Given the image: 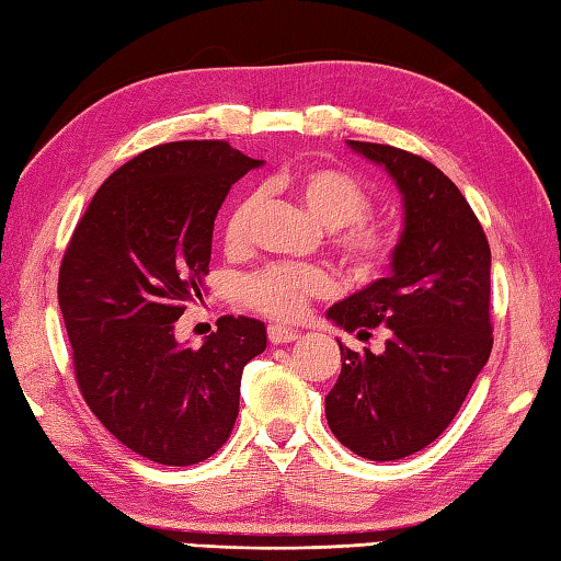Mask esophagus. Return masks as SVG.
<instances>
[{
    "instance_id": "esophagus-1",
    "label": "esophagus",
    "mask_w": 561,
    "mask_h": 561,
    "mask_svg": "<svg viewBox=\"0 0 561 561\" xmlns=\"http://www.w3.org/2000/svg\"><path fill=\"white\" fill-rule=\"evenodd\" d=\"M298 330H293V327H280V324H271L268 327V340L271 344H288L298 340Z\"/></svg>"
}]
</instances>
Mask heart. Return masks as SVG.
<instances>
[{
  "label": "heart",
  "instance_id": "1",
  "mask_svg": "<svg viewBox=\"0 0 561 561\" xmlns=\"http://www.w3.org/2000/svg\"><path fill=\"white\" fill-rule=\"evenodd\" d=\"M324 229L334 231V249L358 278L376 276L396 251V237L376 221L364 219L371 209L366 190L352 175L336 168H298L276 181ZM259 209V195H244L231 207L225 221V247L244 251L251 239V219ZM332 290V278L320 266H268L251 276L244 298L253 310L273 320H298L312 298Z\"/></svg>",
  "mask_w": 561,
  "mask_h": 561
}]
</instances>
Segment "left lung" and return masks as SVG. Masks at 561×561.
I'll return each instance as SVG.
<instances>
[{
  "label": "left lung",
  "mask_w": 561,
  "mask_h": 561,
  "mask_svg": "<svg viewBox=\"0 0 561 561\" xmlns=\"http://www.w3.org/2000/svg\"><path fill=\"white\" fill-rule=\"evenodd\" d=\"M383 168L403 195V231L390 276L348 295L327 320L358 340L383 327L386 346L352 352L324 398L334 437L371 461L432 445L467 400L491 356V249L467 197L415 153L346 141Z\"/></svg>",
  "instance_id": "left-lung-1"
}]
</instances>
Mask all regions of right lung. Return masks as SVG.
Wrapping results in <instances>:
<instances>
[{"label":"right lung","instance_id":"right-lung-1","mask_svg":"<svg viewBox=\"0 0 561 561\" xmlns=\"http://www.w3.org/2000/svg\"><path fill=\"white\" fill-rule=\"evenodd\" d=\"M253 161L227 141L134 156L84 209L60 263L58 305L84 403L124 447L165 467L205 461L239 415L241 371L266 327L225 314L203 346L175 340L203 300L221 203Z\"/></svg>","mask_w":561,"mask_h":561}]
</instances>
